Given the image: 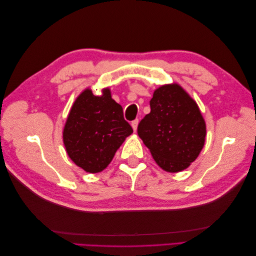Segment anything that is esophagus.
I'll list each match as a JSON object with an SVG mask.
<instances>
[{
    "label": "esophagus",
    "instance_id": "34e87169",
    "mask_svg": "<svg viewBox=\"0 0 256 256\" xmlns=\"http://www.w3.org/2000/svg\"><path fill=\"white\" fill-rule=\"evenodd\" d=\"M131 125H132V128H133V130H134V132H136L138 125V120H134V121H132Z\"/></svg>",
    "mask_w": 256,
    "mask_h": 256
}]
</instances>
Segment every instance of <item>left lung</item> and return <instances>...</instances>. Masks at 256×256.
I'll list each match as a JSON object with an SVG mask.
<instances>
[{
    "mask_svg": "<svg viewBox=\"0 0 256 256\" xmlns=\"http://www.w3.org/2000/svg\"><path fill=\"white\" fill-rule=\"evenodd\" d=\"M138 134L156 164L168 172L186 170L202 150L206 128L200 108L178 84L158 86Z\"/></svg>",
    "mask_w": 256,
    "mask_h": 256,
    "instance_id": "obj_1",
    "label": "left lung"
}]
</instances>
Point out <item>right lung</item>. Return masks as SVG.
Returning a JSON list of instances; mask_svg holds the SVG:
<instances>
[{"label": "right lung", "mask_w": 256, "mask_h": 256, "mask_svg": "<svg viewBox=\"0 0 256 256\" xmlns=\"http://www.w3.org/2000/svg\"><path fill=\"white\" fill-rule=\"evenodd\" d=\"M133 133L123 116L122 106L112 99L111 90L103 88L94 96L84 89L70 108L62 131L69 158L86 172L106 170L116 152Z\"/></svg>", "instance_id": "obj_1"}]
</instances>
